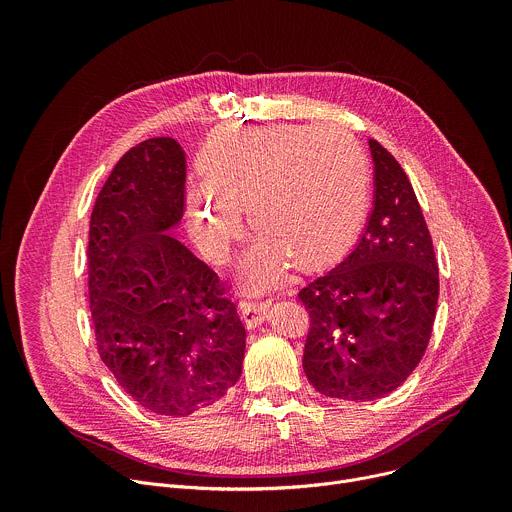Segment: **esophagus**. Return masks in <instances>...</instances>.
Listing matches in <instances>:
<instances>
[{
	"instance_id": "34e87169",
	"label": "esophagus",
	"mask_w": 512,
	"mask_h": 512,
	"mask_svg": "<svg viewBox=\"0 0 512 512\" xmlns=\"http://www.w3.org/2000/svg\"><path fill=\"white\" fill-rule=\"evenodd\" d=\"M267 310H269V304L261 302V304H255V302H243L241 304V316H243V322L249 330L261 326L267 318Z\"/></svg>"
}]
</instances>
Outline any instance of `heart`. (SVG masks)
<instances>
[{"instance_id": "b5f03b06", "label": "heart", "mask_w": 512, "mask_h": 512, "mask_svg": "<svg viewBox=\"0 0 512 512\" xmlns=\"http://www.w3.org/2000/svg\"><path fill=\"white\" fill-rule=\"evenodd\" d=\"M200 178L190 194L192 237L206 257L223 261L241 231L237 212H247L259 235L243 265L253 287L275 281L289 261L314 269L340 259L369 204L367 156L332 125L227 133L204 154Z\"/></svg>"}]
</instances>
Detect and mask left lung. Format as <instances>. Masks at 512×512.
I'll return each mask as SVG.
<instances>
[{
    "label": "left lung",
    "mask_w": 512,
    "mask_h": 512,
    "mask_svg": "<svg viewBox=\"0 0 512 512\" xmlns=\"http://www.w3.org/2000/svg\"><path fill=\"white\" fill-rule=\"evenodd\" d=\"M375 194L354 249L300 291L310 314L304 373L332 399L373 401L405 383L425 354L440 275L421 206L375 139Z\"/></svg>",
    "instance_id": "1"
}]
</instances>
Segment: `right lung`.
Here are the masks:
<instances>
[{
	"instance_id": "1",
	"label": "right lung",
	"mask_w": 512,
	"mask_h": 512,
	"mask_svg": "<svg viewBox=\"0 0 512 512\" xmlns=\"http://www.w3.org/2000/svg\"><path fill=\"white\" fill-rule=\"evenodd\" d=\"M184 182L176 139L141 141L101 188L89 229L99 354L133 401L170 417L206 409L235 387L247 338L216 273L174 237Z\"/></svg>"
}]
</instances>
